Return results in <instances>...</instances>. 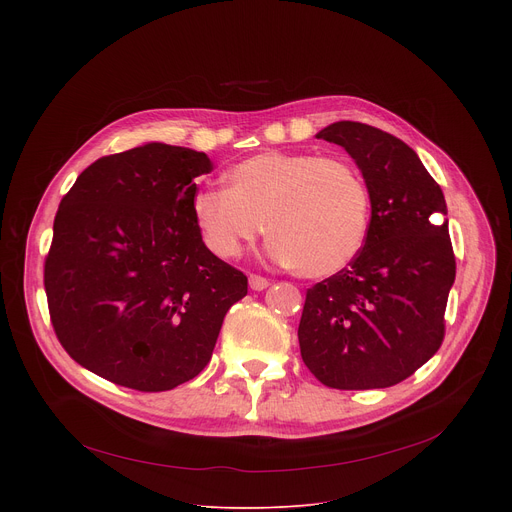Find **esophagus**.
<instances>
[{"label":"esophagus","mask_w":512,"mask_h":512,"mask_svg":"<svg viewBox=\"0 0 512 512\" xmlns=\"http://www.w3.org/2000/svg\"><path fill=\"white\" fill-rule=\"evenodd\" d=\"M249 285H251V289H255V291H263V289L269 287V279H265V277H261V275H249Z\"/></svg>","instance_id":"34e87169"}]
</instances>
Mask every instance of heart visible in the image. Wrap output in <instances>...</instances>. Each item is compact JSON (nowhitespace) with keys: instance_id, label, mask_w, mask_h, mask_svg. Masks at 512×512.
<instances>
[{"instance_id":"1","label":"heart","mask_w":512,"mask_h":512,"mask_svg":"<svg viewBox=\"0 0 512 512\" xmlns=\"http://www.w3.org/2000/svg\"><path fill=\"white\" fill-rule=\"evenodd\" d=\"M231 188H202L192 200L204 243L237 257L267 225V253L308 277L342 271L369 231L367 184L344 160L310 152H261L227 174Z\"/></svg>"}]
</instances>
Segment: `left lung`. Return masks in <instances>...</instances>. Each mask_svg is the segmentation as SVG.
Listing matches in <instances>:
<instances>
[{"instance_id":"1","label":"left lung","mask_w":512,"mask_h":512,"mask_svg":"<svg viewBox=\"0 0 512 512\" xmlns=\"http://www.w3.org/2000/svg\"><path fill=\"white\" fill-rule=\"evenodd\" d=\"M318 139L342 145L371 198V223L358 255L306 291L298 328L302 358L330 389L393 387L425 364L446 334L456 257L444 192L417 154L395 135L336 121Z\"/></svg>"}]
</instances>
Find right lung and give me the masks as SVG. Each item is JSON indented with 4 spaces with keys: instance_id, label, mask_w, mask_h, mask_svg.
Listing matches in <instances>:
<instances>
[{
    "instance_id": "obj_1",
    "label": "right lung",
    "mask_w": 512,
    "mask_h": 512,
    "mask_svg": "<svg viewBox=\"0 0 512 512\" xmlns=\"http://www.w3.org/2000/svg\"><path fill=\"white\" fill-rule=\"evenodd\" d=\"M206 154L166 143L99 158L60 200L44 263L50 322L87 371L158 393L212 356L247 275L202 241L192 212Z\"/></svg>"
}]
</instances>
